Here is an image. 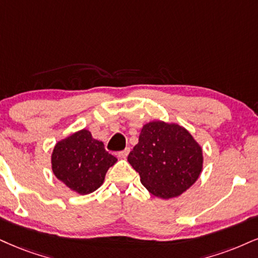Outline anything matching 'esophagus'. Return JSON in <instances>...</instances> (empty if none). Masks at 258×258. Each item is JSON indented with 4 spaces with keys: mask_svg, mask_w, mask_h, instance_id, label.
<instances>
[{
    "mask_svg": "<svg viewBox=\"0 0 258 258\" xmlns=\"http://www.w3.org/2000/svg\"><path fill=\"white\" fill-rule=\"evenodd\" d=\"M129 152H130V148L128 147V148H125V149H123V151H120V152H118V155L120 158H125L126 155L129 154Z\"/></svg>",
    "mask_w": 258,
    "mask_h": 258,
    "instance_id": "obj_1",
    "label": "esophagus"
}]
</instances>
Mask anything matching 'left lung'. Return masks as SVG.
<instances>
[{"instance_id": "obj_1", "label": "left lung", "mask_w": 258, "mask_h": 258, "mask_svg": "<svg viewBox=\"0 0 258 258\" xmlns=\"http://www.w3.org/2000/svg\"><path fill=\"white\" fill-rule=\"evenodd\" d=\"M141 183L160 199L179 196L202 171V149L190 133L160 120L144 125L139 144L128 155Z\"/></svg>"}]
</instances>
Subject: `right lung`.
<instances>
[{"label": "right lung", "mask_w": 258, "mask_h": 258, "mask_svg": "<svg viewBox=\"0 0 258 258\" xmlns=\"http://www.w3.org/2000/svg\"><path fill=\"white\" fill-rule=\"evenodd\" d=\"M116 161L117 158L105 149L103 142L92 138L85 129L57 142L51 157L55 176L81 195L97 190Z\"/></svg>", "instance_id": "obj_1"}]
</instances>
